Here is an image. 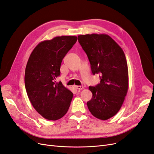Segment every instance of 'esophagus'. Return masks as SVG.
<instances>
[{
	"label": "esophagus",
	"instance_id": "1",
	"mask_svg": "<svg viewBox=\"0 0 154 154\" xmlns=\"http://www.w3.org/2000/svg\"><path fill=\"white\" fill-rule=\"evenodd\" d=\"M75 88L78 90H82L84 88V87L82 86H75Z\"/></svg>",
	"mask_w": 154,
	"mask_h": 154
}]
</instances>
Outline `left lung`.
I'll use <instances>...</instances> for the list:
<instances>
[{"label": "left lung", "instance_id": "8db88e82", "mask_svg": "<svg viewBox=\"0 0 154 154\" xmlns=\"http://www.w3.org/2000/svg\"><path fill=\"white\" fill-rule=\"evenodd\" d=\"M78 41L87 54L93 75H100V83L89 86L92 97L87 102L88 108L98 119L108 120L119 111L128 90L125 54L107 34L79 35Z\"/></svg>", "mask_w": 154, "mask_h": 154}]
</instances>
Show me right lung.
Wrapping results in <instances>:
<instances>
[{"label": "right lung", "mask_w": 154, "mask_h": 154, "mask_svg": "<svg viewBox=\"0 0 154 154\" xmlns=\"http://www.w3.org/2000/svg\"><path fill=\"white\" fill-rule=\"evenodd\" d=\"M77 40V36H57L40 42L27 62L25 85L29 99L43 118L57 120L68 112L73 93L56 78L62 59Z\"/></svg>", "instance_id": "1"}]
</instances>
